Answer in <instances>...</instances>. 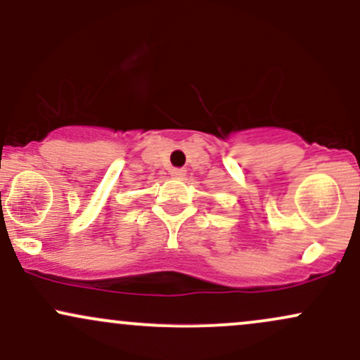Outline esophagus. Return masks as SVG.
Wrapping results in <instances>:
<instances>
[{"label": "esophagus", "mask_w": 360, "mask_h": 360, "mask_svg": "<svg viewBox=\"0 0 360 360\" xmlns=\"http://www.w3.org/2000/svg\"><path fill=\"white\" fill-rule=\"evenodd\" d=\"M184 176H186V172L183 171V169H172L171 171V177H174V179H183Z\"/></svg>", "instance_id": "obj_1"}]
</instances>
